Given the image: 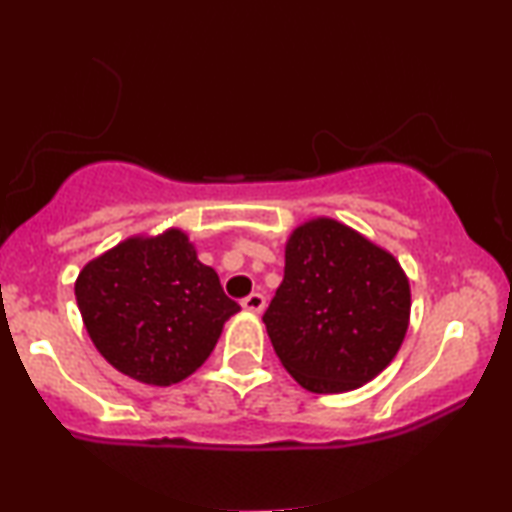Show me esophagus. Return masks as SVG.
Returning a JSON list of instances; mask_svg holds the SVG:
<instances>
[{"label":"esophagus","instance_id":"esophagus-1","mask_svg":"<svg viewBox=\"0 0 512 512\" xmlns=\"http://www.w3.org/2000/svg\"><path fill=\"white\" fill-rule=\"evenodd\" d=\"M242 307L247 312L261 314L265 310V296H263V293H251V296H247V298L242 300Z\"/></svg>","mask_w":512,"mask_h":512}]
</instances>
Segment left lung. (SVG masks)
Here are the masks:
<instances>
[{
    "mask_svg": "<svg viewBox=\"0 0 512 512\" xmlns=\"http://www.w3.org/2000/svg\"><path fill=\"white\" fill-rule=\"evenodd\" d=\"M284 258L263 314L282 366L314 394L352 391L380 375L410 321V284L396 258L333 219L298 226Z\"/></svg>",
    "mask_w": 512,
    "mask_h": 512,
    "instance_id": "left-lung-1",
    "label": "left lung"
}]
</instances>
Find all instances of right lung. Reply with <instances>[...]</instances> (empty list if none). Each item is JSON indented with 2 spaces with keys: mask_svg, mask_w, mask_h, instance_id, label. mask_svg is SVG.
Returning a JSON list of instances; mask_svg holds the SVG:
<instances>
[{
  "mask_svg": "<svg viewBox=\"0 0 512 512\" xmlns=\"http://www.w3.org/2000/svg\"><path fill=\"white\" fill-rule=\"evenodd\" d=\"M74 293L97 352L156 387L195 373L240 312L177 228L116 244L79 272Z\"/></svg>",
  "mask_w": 512,
  "mask_h": 512,
  "instance_id": "right-lung-1",
  "label": "right lung"
}]
</instances>
